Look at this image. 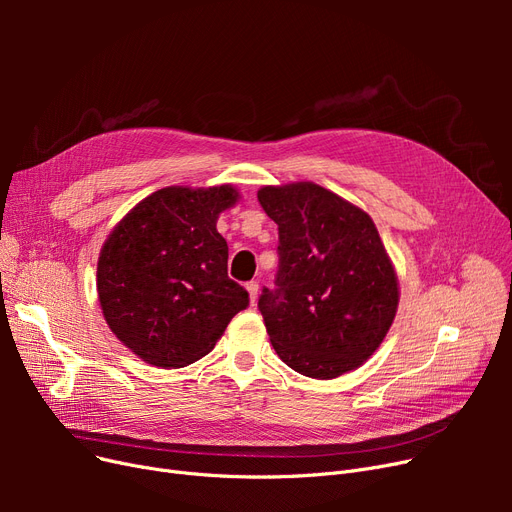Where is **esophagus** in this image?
Masks as SVG:
<instances>
[{
    "instance_id": "1",
    "label": "esophagus",
    "mask_w": 512,
    "mask_h": 512,
    "mask_svg": "<svg viewBox=\"0 0 512 512\" xmlns=\"http://www.w3.org/2000/svg\"><path fill=\"white\" fill-rule=\"evenodd\" d=\"M245 288H247V292H249V301L255 303V301H257V292H259V282L251 280V282H247Z\"/></svg>"
}]
</instances>
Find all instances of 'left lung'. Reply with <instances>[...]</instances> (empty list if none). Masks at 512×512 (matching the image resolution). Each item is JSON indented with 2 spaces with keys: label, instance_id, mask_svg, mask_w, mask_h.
Returning <instances> with one entry per match:
<instances>
[{
  "label": "left lung",
  "instance_id": "1",
  "mask_svg": "<svg viewBox=\"0 0 512 512\" xmlns=\"http://www.w3.org/2000/svg\"><path fill=\"white\" fill-rule=\"evenodd\" d=\"M278 224V290L259 311L278 357L315 380L361 367L396 317L398 276L369 213L315 182L261 186Z\"/></svg>",
  "mask_w": 512,
  "mask_h": 512
}]
</instances>
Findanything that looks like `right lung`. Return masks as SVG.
<instances>
[{
    "label": "right lung",
    "instance_id": "obj_1",
    "mask_svg": "<svg viewBox=\"0 0 512 512\" xmlns=\"http://www.w3.org/2000/svg\"><path fill=\"white\" fill-rule=\"evenodd\" d=\"M238 188L166 186L107 234L97 294L107 326L141 361L178 369L205 357L249 305L228 278V245L215 228Z\"/></svg>",
    "mask_w": 512,
    "mask_h": 512
}]
</instances>
